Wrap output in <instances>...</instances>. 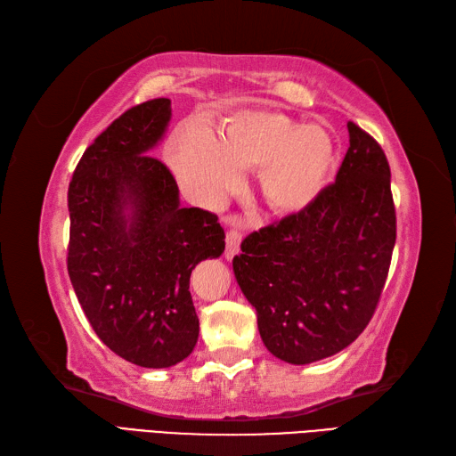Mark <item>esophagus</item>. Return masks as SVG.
<instances>
[{"instance_id": "1", "label": "esophagus", "mask_w": 456, "mask_h": 456, "mask_svg": "<svg viewBox=\"0 0 456 456\" xmlns=\"http://www.w3.org/2000/svg\"><path fill=\"white\" fill-rule=\"evenodd\" d=\"M226 224L230 226L226 230V259H232L234 255L240 253V243H241V232L236 226L234 218H226Z\"/></svg>"}]
</instances>
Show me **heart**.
Returning <instances> with one entry per match:
<instances>
[{
	"instance_id": "b5f03b06",
	"label": "heart",
	"mask_w": 456,
	"mask_h": 456,
	"mask_svg": "<svg viewBox=\"0 0 456 456\" xmlns=\"http://www.w3.org/2000/svg\"><path fill=\"white\" fill-rule=\"evenodd\" d=\"M166 157L180 180L208 199L240 185V170L259 168L265 203L281 215L312 207L329 183L337 144L321 124L299 126L274 110H240L210 133L183 126L168 142Z\"/></svg>"
}]
</instances>
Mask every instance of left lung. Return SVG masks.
Listing matches in <instances>:
<instances>
[{
    "mask_svg": "<svg viewBox=\"0 0 456 456\" xmlns=\"http://www.w3.org/2000/svg\"><path fill=\"white\" fill-rule=\"evenodd\" d=\"M337 180L302 213L241 241L234 274L257 309L266 350L304 365L356 340L379 304L396 240L391 168L368 131L348 121Z\"/></svg>",
    "mask_w": 456,
    "mask_h": 456,
    "instance_id": "left-lung-1",
    "label": "left lung"
}]
</instances>
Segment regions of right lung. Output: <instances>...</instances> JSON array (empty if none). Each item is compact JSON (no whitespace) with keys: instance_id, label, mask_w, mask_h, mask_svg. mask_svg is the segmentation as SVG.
<instances>
[{"instance_id":"right-lung-1","label":"right lung","mask_w":456,"mask_h":456,"mask_svg":"<svg viewBox=\"0 0 456 456\" xmlns=\"http://www.w3.org/2000/svg\"><path fill=\"white\" fill-rule=\"evenodd\" d=\"M172 116L168 98L129 108L88 144L69 182L68 273L98 338L141 368L191 354L197 263L224 251L218 216L180 207L172 172L151 149Z\"/></svg>"}]
</instances>
